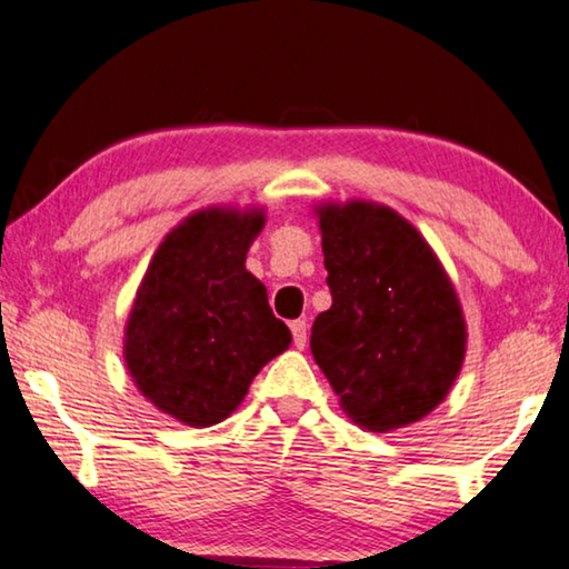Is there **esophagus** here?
<instances>
[{
  "label": "esophagus",
  "instance_id": "34e87169",
  "mask_svg": "<svg viewBox=\"0 0 569 569\" xmlns=\"http://www.w3.org/2000/svg\"><path fill=\"white\" fill-rule=\"evenodd\" d=\"M290 331H292L295 346H298V349H305V341H308V323H305V320H292Z\"/></svg>",
  "mask_w": 569,
  "mask_h": 569
}]
</instances>
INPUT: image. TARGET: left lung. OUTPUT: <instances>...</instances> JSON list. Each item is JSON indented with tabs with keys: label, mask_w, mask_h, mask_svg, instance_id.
<instances>
[{
	"label": "left lung",
	"mask_w": 569,
	"mask_h": 569,
	"mask_svg": "<svg viewBox=\"0 0 569 569\" xmlns=\"http://www.w3.org/2000/svg\"><path fill=\"white\" fill-rule=\"evenodd\" d=\"M331 308L312 323L310 351L369 431L421 421L462 369L467 326L455 284L426 238L377 202L320 204Z\"/></svg>",
	"instance_id": "obj_1"
}]
</instances>
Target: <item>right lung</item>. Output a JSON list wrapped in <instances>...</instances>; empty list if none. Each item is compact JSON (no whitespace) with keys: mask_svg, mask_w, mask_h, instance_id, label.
<instances>
[{"mask_svg":"<svg viewBox=\"0 0 569 569\" xmlns=\"http://www.w3.org/2000/svg\"><path fill=\"white\" fill-rule=\"evenodd\" d=\"M264 210L208 208L163 238L136 292L122 357L143 398L192 428L226 421L292 341L246 269Z\"/></svg>","mask_w":569,"mask_h":569,"instance_id":"add662e5","label":"right lung"}]
</instances>
